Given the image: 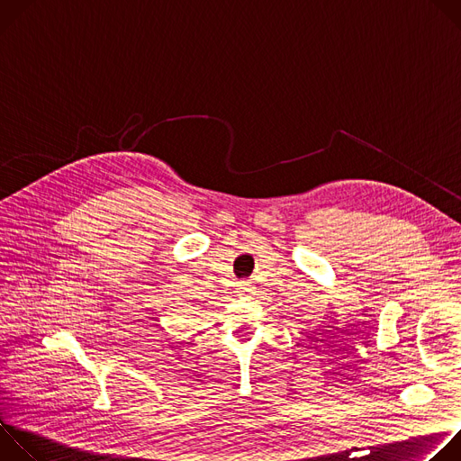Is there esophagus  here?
I'll return each instance as SVG.
<instances>
[{"label":"esophagus","instance_id":"obj_1","mask_svg":"<svg viewBox=\"0 0 461 461\" xmlns=\"http://www.w3.org/2000/svg\"><path fill=\"white\" fill-rule=\"evenodd\" d=\"M239 292H240V294H249V292H253L251 281H242L240 286H239Z\"/></svg>","mask_w":461,"mask_h":461}]
</instances>
